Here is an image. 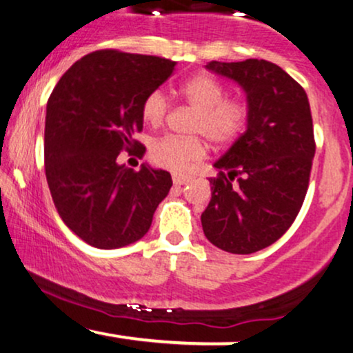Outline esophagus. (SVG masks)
<instances>
[{"mask_svg": "<svg viewBox=\"0 0 353 353\" xmlns=\"http://www.w3.org/2000/svg\"><path fill=\"white\" fill-rule=\"evenodd\" d=\"M189 181H190V177L182 176V174H174V176H172V182L176 185H184V184H188Z\"/></svg>", "mask_w": 353, "mask_h": 353, "instance_id": "34e87169", "label": "esophagus"}]
</instances>
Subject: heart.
<instances>
[{
	"mask_svg": "<svg viewBox=\"0 0 353 353\" xmlns=\"http://www.w3.org/2000/svg\"><path fill=\"white\" fill-rule=\"evenodd\" d=\"M185 103L196 111L190 121V134L205 136L212 144L224 145L236 141L245 129L249 109L242 101L225 99L228 91L210 76L201 74L185 81L181 86ZM169 112V99L163 89L149 92L141 106L145 124L157 128ZM205 154V143L201 137H179L165 134L151 141L148 156L159 168L184 171L194 161Z\"/></svg>",
	"mask_w": 353,
	"mask_h": 353,
	"instance_id": "heart-1",
	"label": "heart"
}]
</instances>
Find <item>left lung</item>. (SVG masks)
Listing matches in <instances>:
<instances>
[{"instance_id": "8db88e82", "label": "left lung", "mask_w": 353, "mask_h": 353, "mask_svg": "<svg viewBox=\"0 0 353 353\" xmlns=\"http://www.w3.org/2000/svg\"><path fill=\"white\" fill-rule=\"evenodd\" d=\"M205 68L244 89L249 117L244 134L214 164L219 174L209 179L202 229L225 252L252 254L287 232L305 199L315 154L309 98L265 59Z\"/></svg>"}]
</instances>
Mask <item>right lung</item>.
<instances>
[{
	"instance_id": "add662e5",
	"label": "right lung",
	"mask_w": 353,
	"mask_h": 353,
	"mask_svg": "<svg viewBox=\"0 0 353 353\" xmlns=\"http://www.w3.org/2000/svg\"><path fill=\"white\" fill-rule=\"evenodd\" d=\"M176 61L101 50L61 76L46 108L44 169L59 217L84 242L117 249L145 236L169 194L171 174L117 164L143 156L141 106L172 74Z\"/></svg>"
}]
</instances>
